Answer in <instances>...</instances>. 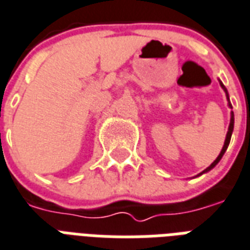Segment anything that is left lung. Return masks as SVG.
Returning a JSON list of instances; mask_svg holds the SVG:
<instances>
[{"label": "left lung", "mask_w": 250, "mask_h": 250, "mask_svg": "<svg viewBox=\"0 0 250 250\" xmlns=\"http://www.w3.org/2000/svg\"><path fill=\"white\" fill-rule=\"evenodd\" d=\"M220 86L223 87V90L226 91L227 100H228V106H229V107L232 108V104H231V102H229V95H228V91H227L226 86H224V85H223V83H220ZM233 123H235V118H233V112H231V122H229V127H228V132H227L226 142H224V146H223V148H222V152H220V153H219V156H218V157H216V160H215L214 163L211 164V165H209V167H207V169H205V170L202 171V173H199V174H198V176H201V174H203V173H207V171L211 170V169H212V167H214L215 165H216V164H218L219 161H220V160H222L223 155H224V153H226L227 148H228V146H229V142H231L232 132H233Z\"/></svg>", "instance_id": "1"}]
</instances>
